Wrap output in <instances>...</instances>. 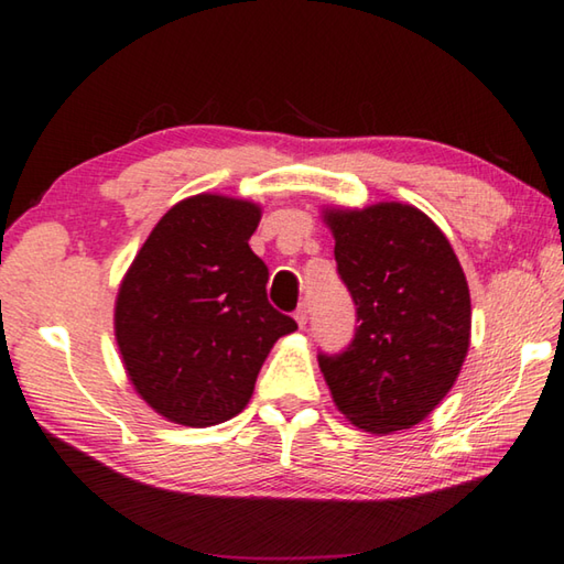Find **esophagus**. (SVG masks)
Returning <instances> with one entry per match:
<instances>
[{"mask_svg":"<svg viewBox=\"0 0 564 564\" xmlns=\"http://www.w3.org/2000/svg\"><path fill=\"white\" fill-rule=\"evenodd\" d=\"M293 318H295V323H299L301 328H305V323H308V305L305 303H301L299 308H295V313H293Z\"/></svg>","mask_w":564,"mask_h":564,"instance_id":"esophagus-1","label":"esophagus"}]
</instances>
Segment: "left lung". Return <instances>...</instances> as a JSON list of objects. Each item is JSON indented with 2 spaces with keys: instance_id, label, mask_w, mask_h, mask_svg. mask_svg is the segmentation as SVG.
Segmentation results:
<instances>
[{
  "instance_id": "8db88e82",
  "label": "left lung",
  "mask_w": 564,
  "mask_h": 564,
  "mask_svg": "<svg viewBox=\"0 0 564 564\" xmlns=\"http://www.w3.org/2000/svg\"><path fill=\"white\" fill-rule=\"evenodd\" d=\"M326 221L358 326L340 352H318L321 370L352 425L405 431L447 395L470 346L460 261L415 206L328 212Z\"/></svg>"
}]
</instances>
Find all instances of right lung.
<instances>
[{
	"label": "right lung",
	"mask_w": 564,
	"mask_h": 564,
	"mask_svg": "<svg viewBox=\"0 0 564 564\" xmlns=\"http://www.w3.org/2000/svg\"><path fill=\"white\" fill-rule=\"evenodd\" d=\"M261 208L198 194L141 246L113 328L129 380L171 423L208 427L241 413L273 343L299 328L265 295L269 269L248 238Z\"/></svg>",
	"instance_id": "obj_1"
}]
</instances>
